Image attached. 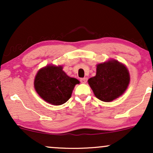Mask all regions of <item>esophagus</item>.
Instances as JSON below:
<instances>
[{"label": "esophagus", "mask_w": 153, "mask_h": 153, "mask_svg": "<svg viewBox=\"0 0 153 153\" xmlns=\"http://www.w3.org/2000/svg\"><path fill=\"white\" fill-rule=\"evenodd\" d=\"M87 80H88L87 78H83L80 79V82H81L82 83H85V82H87Z\"/></svg>", "instance_id": "1"}]
</instances>
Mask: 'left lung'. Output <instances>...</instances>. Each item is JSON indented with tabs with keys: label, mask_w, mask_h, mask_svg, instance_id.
I'll use <instances>...</instances> for the list:
<instances>
[{
	"label": "left lung",
	"mask_w": 153,
	"mask_h": 153,
	"mask_svg": "<svg viewBox=\"0 0 153 153\" xmlns=\"http://www.w3.org/2000/svg\"><path fill=\"white\" fill-rule=\"evenodd\" d=\"M129 81L127 68L115 59L98 64L96 76L88 80L96 97L104 102H110L122 96Z\"/></svg>",
	"instance_id": "left-lung-1"
}]
</instances>
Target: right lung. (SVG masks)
I'll return each instance as SVG.
<instances>
[{
  "label": "right lung",
  "instance_id": "obj_1",
  "mask_svg": "<svg viewBox=\"0 0 153 153\" xmlns=\"http://www.w3.org/2000/svg\"><path fill=\"white\" fill-rule=\"evenodd\" d=\"M76 78H71L62 71V66L47 65L38 71L34 79V88L42 99L52 105L59 106L69 100Z\"/></svg>",
  "mask_w": 153,
  "mask_h": 153
}]
</instances>
